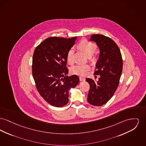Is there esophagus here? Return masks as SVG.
I'll return each mask as SVG.
<instances>
[{
  "label": "esophagus",
  "mask_w": 146,
  "mask_h": 146,
  "mask_svg": "<svg viewBox=\"0 0 146 146\" xmlns=\"http://www.w3.org/2000/svg\"><path fill=\"white\" fill-rule=\"evenodd\" d=\"M79 80H80V81H84V80H85V78H84L80 77H79Z\"/></svg>",
  "instance_id": "obj_1"
}]
</instances>
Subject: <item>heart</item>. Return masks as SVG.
I'll return each mask as SVG.
<instances>
[{
	"label": "heart",
	"mask_w": 146,
	"mask_h": 146,
	"mask_svg": "<svg viewBox=\"0 0 146 146\" xmlns=\"http://www.w3.org/2000/svg\"><path fill=\"white\" fill-rule=\"evenodd\" d=\"M79 47L84 52L88 57L93 55L97 49V46L94 43L87 40L82 41L79 44ZM74 48L72 47L69 49L67 53V60L69 64H72L74 62ZM90 68L89 65L87 64H80L72 67L70 71L73 74L83 76Z\"/></svg>",
	"instance_id": "heart-1"
}]
</instances>
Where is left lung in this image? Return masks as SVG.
<instances>
[{"mask_svg":"<svg viewBox=\"0 0 146 146\" xmlns=\"http://www.w3.org/2000/svg\"><path fill=\"white\" fill-rule=\"evenodd\" d=\"M90 41H94L100 50L95 75L100 76L98 82L86 78L90 89L88 102L99 106L107 103L114 94L119 84L123 61L120 49L111 38L103 35L94 34Z\"/></svg>","mask_w":146,"mask_h":146,"instance_id":"8db88e82","label":"left lung"}]
</instances>
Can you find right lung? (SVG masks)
<instances>
[{
    "label": "right lung",
    "instance_id": "obj_1",
    "mask_svg": "<svg viewBox=\"0 0 146 146\" xmlns=\"http://www.w3.org/2000/svg\"><path fill=\"white\" fill-rule=\"evenodd\" d=\"M76 39L51 37L37 46L34 52L32 73L37 90L46 102L55 107L68 103L69 90L79 82L77 75L66 76L67 53Z\"/></svg>",
    "mask_w": 146,
    "mask_h": 146
}]
</instances>
